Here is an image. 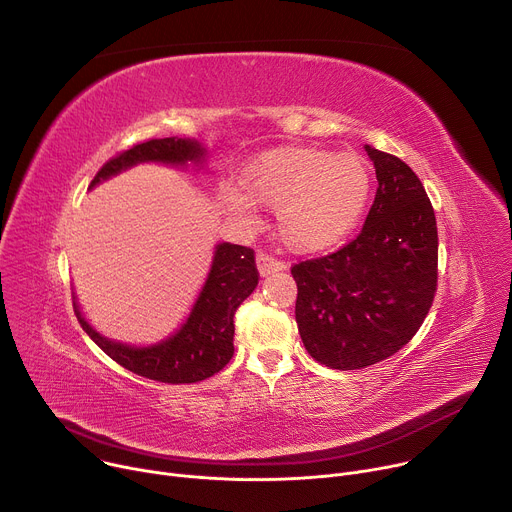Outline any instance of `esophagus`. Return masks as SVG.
Masks as SVG:
<instances>
[{"label": "esophagus", "instance_id": "esophagus-1", "mask_svg": "<svg viewBox=\"0 0 512 512\" xmlns=\"http://www.w3.org/2000/svg\"><path fill=\"white\" fill-rule=\"evenodd\" d=\"M255 261H257V271H259L261 277H267V275H271L273 271H281V269L285 267L281 261L273 259V257L267 255V253H257Z\"/></svg>", "mask_w": 512, "mask_h": 512}]
</instances>
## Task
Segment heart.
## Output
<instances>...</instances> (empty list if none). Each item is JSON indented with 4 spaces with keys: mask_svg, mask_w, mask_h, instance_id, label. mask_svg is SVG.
I'll return each mask as SVG.
<instances>
[{
    "mask_svg": "<svg viewBox=\"0 0 512 512\" xmlns=\"http://www.w3.org/2000/svg\"><path fill=\"white\" fill-rule=\"evenodd\" d=\"M237 190L227 196L237 218L249 221L251 204L275 208V229L285 247L314 255L338 247L360 225L373 192V172L356 154L277 148L241 168Z\"/></svg>",
    "mask_w": 512,
    "mask_h": 512,
    "instance_id": "b5f03b06",
    "label": "heart"
}]
</instances>
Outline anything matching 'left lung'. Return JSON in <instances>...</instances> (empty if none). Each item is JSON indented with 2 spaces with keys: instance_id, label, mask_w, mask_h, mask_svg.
Listing matches in <instances>:
<instances>
[{
  "instance_id": "1",
  "label": "left lung",
  "mask_w": 512,
  "mask_h": 512,
  "mask_svg": "<svg viewBox=\"0 0 512 512\" xmlns=\"http://www.w3.org/2000/svg\"><path fill=\"white\" fill-rule=\"evenodd\" d=\"M377 194L360 235L340 251L291 267L296 322L310 356L330 369L371 367L423 324L437 285V227L415 172L364 145Z\"/></svg>"
}]
</instances>
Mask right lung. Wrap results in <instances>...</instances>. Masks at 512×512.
Returning a JSON list of instances; mask_svg holds the SVG:
<instances>
[{
  "label": "right lung",
  "instance_id": "obj_1",
  "mask_svg": "<svg viewBox=\"0 0 512 512\" xmlns=\"http://www.w3.org/2000/svg\"><path fill=\"white\" fill-rule=\"evenodd\" d=\"M206 158L208 150L198 139H150L109 160L97 172L89 190L137 164H164L170 168H188L192 164L194 168H204ZM257 283L259 273L253 249L231 243L214 245L208 275L190 314L174 334L148 346H131L103 336L83 316L77 296H72V306L91 340L123 369L152 381L182 385L212 377L233 358V318Z\"/></svg>",
  "mask_w": 512,
  "mask_h": 512
}]
</instances>
